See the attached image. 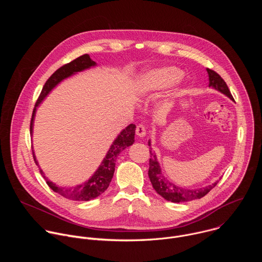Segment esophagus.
Masks as SVG:
<instances>
[{"mask_svg": "<svg viewBox=\"0 0 262 262\" xmlns=\"http://www.w3.org/2000/svg\"><path fill=\"white\" fill-rule=\"evenodd\" d=\"M136 135H137L138 137H140V138L145 137V135H146V128H145V126L142 125V124H139V125L137 126V128H136Z\"/></svg>", "mask_w": 262, "mask_h": 262, "instance_id": "obj_1", "label": "esophagus"}]
</instances>
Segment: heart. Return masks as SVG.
Here are the masks:
<instances>
[{"mask_svg": "<svg viewBox=\"0 0 262 262\" xmlns=\"http://www.w3.org/2000/svg\"><path fill=\"white\" fill-rule=\"evenodd\" d=\"M182 76L180 69L168 66L155 69L144 73L139 81V90L143 93H150L154 91L163 90L173 86Z\"/></svg>", "mask_w": 262, "mask_h": 262, "instance_id": "1", "label": "heart"}]
</instances>
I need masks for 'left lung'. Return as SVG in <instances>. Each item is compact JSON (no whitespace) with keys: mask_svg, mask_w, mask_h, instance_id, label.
Wrapping results in <instances>:
<instances>
[{"mask_svg":"<svg viewBox=\"0 0 262 262\" xmlns=\"http://www.w3.org/2000/svg\"><path fill=\"white\" fill-rule=\"evenodd\" d=\"M207 72L209 77V86L213 87L220 92L227 95L229 98L233 99L232 94L226 82L222 79L220 74L210 68H207ZM149 146H150V143H149ZM149 152H150V159H149V170H148L149 179H150L151 184L154 186V189L157 191V193L168 201L179 203V202H188V201L200 199L204 197L216 185V182H215L211 185H207L206 188L197 189V190H188V189L179 188V186L171 183L169 180H167L163 176L160 164L157 161L155 154L151 150H149Z\"/></svg>","mask_w":262,"mask_h":262,"instance_id":"1","label":"left lung"}]
</instances>
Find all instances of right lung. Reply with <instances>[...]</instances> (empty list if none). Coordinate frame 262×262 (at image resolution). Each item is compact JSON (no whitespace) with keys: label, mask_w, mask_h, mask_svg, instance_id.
<instances>
[{"label":"right lung","mask_w":262,"mask_h":262,"mask_svg":"<svg viewBox=\"0 0 262 262\" xmlns=\"http://www.w3.org/2000/svg\"><path fill=\"white\" fill-rule=\"evenodd\" d=\"M95 64L96 63L91 60L90 56L86 54V55L80 56L79 58L74 59L71 62L61 66L52 74V76L48 79V81L46 82V84H45L38 98H37L36 103H35V107L33 110L31 123H30V133L31 134L33 130V120H34V116H35L36 106L39 105V103L50 93V91L57 84H59L62 80L70 77L71 74L76 73L78 71H82L91 66H94ZM135 132H136L135 124H129L125 129H123L120 133V135L117 137V139L114 141V143L112 144L104 160L102 161L101 165L99 166L97 171L94 173V175L87 182H85L81 185H77V186H74V188H61V186H58L55 183H53L52 181H50L45 176V174L40 168H39V172L43 176V178L47 180V183L50 188L55 193L60 194L61 196H63L66 199L73 200V201H89L91 199H94V198L98 197L100 194H102L107 189V186H108L112 178H113V175L115 172L116 160L123 149H125L126 147L130 146L134 143ZM33 158H34L35 164L38 166V163H37V161L35 159L34 152H33Z\"/></svg>","instance_id":"obj_1"}]
</instances>
